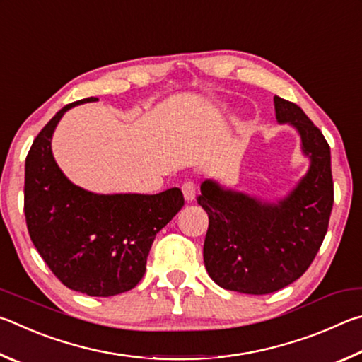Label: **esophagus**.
Here are the masks:
<instances>
[{
  "label": "esophagus",
  "mask_w": 362,
  "mask_h": 362,
  "mask_svg": "<svg viewBox=\"0 0 362 362\" xmlns=\"http://www.w3.org/2000/svg\"><path fill=\"white\" fill-rule=\"evenodd\" d=\"M181 191L185 194V199L187 202H192L195 199V194H197V187H195L194 181H186L185 185L181 186Z\"/></svg>",
  "instance_id": "esophagus-1"
}]
</instances>
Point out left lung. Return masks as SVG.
Segmentation results:
<instances>
[{
	"label": "left lung",
	"instance_id": "8db88e82",
	"mask_svg": "<svg viewBox=\"0 0 362 362\" xmlns=\"http://www.w3.org/2000/svg\"><path fill=\"white\" fill-rule=\"evenodd\" d=\"M280 124L296 127L310 168L288 197L264 204L242 192L202 182L199 205L210 224L204 245L208 275L221 288L270 294L305 274L326 237L334 205L331 148L293 101L274 98Z\"/></svg>",
	"mask_w": 362,
	"mask_h": 362
}]
</instances>
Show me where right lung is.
<instances>
[{"mask_svg": "<svg viewBox=\"0 0 362 362\" xmlns=\"http://www.w3.org/2000/svg\"><path fill=\"white\" fill-rule=\"evenodd\" d=\"M63 106L37 133L25 160L23 210L31 242L66 288L110 297L136 286L152 242L185 205L177 187L156 195H98L74 186L55 163L50 139Z\"/></svg>", "mask_w": 362, "mask_h": 362, "instance_id": "1", "label": "right lung"}]
</instances>
